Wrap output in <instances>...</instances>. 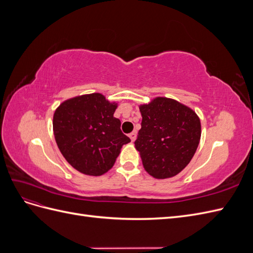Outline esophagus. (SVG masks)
I'll list each match as a JSON object with an SVG mask.
<instances>
[{
  "label": "esophagus",
  "instance_id": "obj_1",
  "mask_svg": "<svg viewBox=\"0 0 253 253\" xmlns=\"http://www.w3.org/2000/svg\"><path fill=\"white\" fill-rule=\"evenodd\" d=\"M128 136H129V138H131L132 142H134V141L136 140V137H137V132H136V131H134V132H132L131 134H129Z\"/></svg>",
  "mask_w": 253,
  "mask_h": 253
}]
</instances>
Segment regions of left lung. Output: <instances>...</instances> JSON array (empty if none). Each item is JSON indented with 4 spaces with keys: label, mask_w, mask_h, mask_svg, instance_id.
<instances>
[{
    "label": "left lung",
    "mask_w": 253,
    "mask_h": 253,
    "mask_svg": "<svg viewBox=\"0 0 253 253\" xmlns=\"http://www.w3.org/2000/svg\"><path fill=\"white\" fill-rule=\"evenodd\" d=\"M141 128L135 140L144 170L158 179L181 172L194 156L201 140V120L180 102L157 97L139 106Z\"/></svg>",
    "instance_id": "1"
}]
</instances>
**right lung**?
<instances>
[{
    "label": "right lung",
    "mask_w": 253,
    "mask_h": 253,
    "mask_svg": "<svg viewBox=\"0 0 253 253\" xmlns=\"http://www.w3.org/2000/svg\"><path fill=\"white\" fill-rule=\"evenodd\" d=\"M116 102L99 93L64 101L53 114V135L67 163L79 172L99 176L114 166L122 145L131 139L114 117Z\"/></svg>",
    "instance_id": "obj_1"
}]
</instances>
